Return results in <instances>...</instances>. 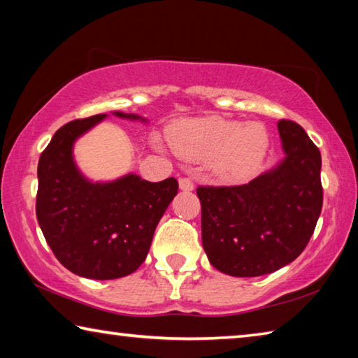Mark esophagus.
<instances>
[{
	"mask_svg": "<svg viewBox=\"0 0 358 358\" xmlns=\"http://www.w3.org/2000/svg\"><path fill=\"white\" fill-rule=\"evenodd\" d=\"M178 186H180L181 191H192L194 189V183H192L191 178H180Z\"/></svg>",
	"mask_w": 358,
	"mask_h": 358,
	"instance_id": "34e87169",
	"label": "esophagus"
}]
</instances>
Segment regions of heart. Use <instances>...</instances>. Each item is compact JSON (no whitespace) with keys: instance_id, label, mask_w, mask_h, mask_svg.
<instances>
[{"instance_id":"heart-1","label":"heart","mask_w":358,"mask_h":358,"mask_svg":"<svg viewBox=\"0 0 358 358\" xmlns=\"http://www.w3.org/2000/svg\"><path fill=\"white\" fill-rule=\"evenodd\" d=\"M175 153L186 161H210L211 171L224 181H240L256 172L270 145V136L259 121L210 117L191 120L171 131Z\"/></svg>"}]
</instances>
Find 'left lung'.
<instances>
[{
  "label": "left lung",
  "instance_id": "obj_1",
  "mask_svg": "<svg viewBox=\"0 0 358 358\" xmlns=\"http://www.w3.org/2000/svg\"><path fill=\"white\" fill-rule=\"evenodd\" d=\"M284 157L241 186H201L202 245L222 273H273L300 256L322 210L320 151L289 120L278 123Z\"/></svg>",
  "mask_w": 358,
  "mask_h": 358
}]
</instances>
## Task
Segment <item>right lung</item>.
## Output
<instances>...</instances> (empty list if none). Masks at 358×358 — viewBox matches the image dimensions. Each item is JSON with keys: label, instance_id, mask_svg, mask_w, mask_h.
<instances>
[{"label": "right lung", "instance_id": "obj_1", "mask_svg": "<svg viewBox=\"0 0 358 358\" xmlns=\"http://www.w3.org/2000/svg\"><path fill=\"white\" fill-rule=\"evenodd\" d=\"M142 121L136 113L112 112ZM106 113L74 120L59 128L38 164L36 216L59 264L90 280H117L142 265L157 222L178 192L175 178L142 180L136 173L112 181L85 177L74 159V143Z\"/></svg>", "mask_w": 358, "mask_h": 358}]
</instances>
